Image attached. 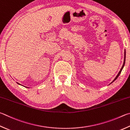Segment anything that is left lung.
I'll list each match as a JSON object with an SVG mask.
<instances>
[{
  "instance_id": "1",
  "label": "left lung",
  "mask_w": 130,
  "mask_h": 130,
  "mask_svg": "<svg viewBox=\"0 0 130 130\" xmlns=\"http://www.w3.org/2000/svg\"><path fill=\"white\" fill-rule=\"evenodd\" d=\"M125 61H126V51H124V62H123V66H122V68H121V69L120 70V71H119V72L118 73V75H117V77H115V78L111 82V83H112L113 82H114V81H115V80H116V79H117V78L119 77V75H120V74H121V72H122L123 68L124 66V64H125Z\"/></svg>"
}]
</instances>
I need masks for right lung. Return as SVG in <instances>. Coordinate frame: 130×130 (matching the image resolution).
Segmentation results:
<instances>
[{
  "instance_id": "right-lung-1",
  "label": "right lung",
  "mask_w": 130,
  "mask_h": 130,
  "mask_svg": "<svg viewBox=\"0 0 130 130\" xmlns=\"http://www.w3.org/2000/svg\"><path fill=\"white\" fill-rule=\"evenodd\" d=\"M17 83H18V82H17ZM19 85H20V84H19V83H18Z\"/></svg>"
}]
</instances>
